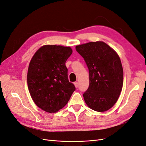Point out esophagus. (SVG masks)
Returning <instances> with one entry per match:
<instances>
[{"instance_id": "34e87169", "label": "esophagus", "mask_w": 146, "mask_h": 146, "mask_svg": "<svg viewBox=\"0 0 146 146\" xmlns=\"http://www.w3.org/2000/svg\"><path fill=\"white\" fill-rule=\"evenodd\" d=\"M74 86H75V88H77L78 87V82H74Z\"/></svg>"}]
</instances>
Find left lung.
Segmentation results:
<instances>
[{
  "instance_id": "obj_1",
  "label": "left lung",
  "mask_w": 146,
  "mask_h": 146,
  "mask_svg": "<svg viewBox=\"0 0 146 146\" xmlns=\"http://www.w3.org/2000/svg\"><path fill=\"white\" fill-rule=\"evenodd\" d=\"M89 69V85L83 94L87 106L99 112L109 110L117 102L123 83V70L118 55L102 41L76 46Z\"/></svg>"
}]
</instances>
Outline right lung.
<instances>
[{
  "label": "right lung",
  "instance_id": "obj_1",
  "mask_svg": "<svg viewBox=\"0 0 146 146\" xmlns=\"http://www.w3.org/2000/svg\"><path fill=\"white\" fill-rule=\"evenodd\" d=\"M70 47L45 45L29 63L27 82L36 105L48 113H55L68 103L75 86L70 83L66 60L72 54Z\"/></svg>",
  "mask_w": 146,
  "mask_h": 146
}]
</instances>
